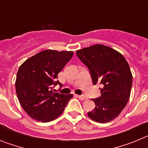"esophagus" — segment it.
I'll return each mask as SVG.
<instances>
[{"label": "esophagus", "instance_id": "1", "mask_svg": "<svg viewBox=\"0 0 148 148\" xmlns=\"http://www.w3.org/2000/svg\"><path fill=\"white\" fill-rule=\"evenodd\" d=\"M77 97H78L79 99H81V100H85V99H87V98H86L84 95H77Z\"/></svg>", "mask_w": 148, "mask_h": 148}]
</instances>
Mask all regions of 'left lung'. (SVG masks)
Instances as JSON below:
<instances>
[{"instance_id": "left-lung-1", "label": "left lung", "mask_w": 148, "mask_h": 148, "mask_svg": "<svg viewBox=\"0 0 148 148\" xmlns=\"http://www.w3.org/2000/svg\"><path fill=\"white\" fill-rule=\"evenodd\" d=\"M76 55L87 66L93 84H102L101 96L92 99L95 108L87 115L96 122L116 119L130 99L132 73L124 56L108 46L95 44L78 50Z\"/></svg>"}]
</instances>
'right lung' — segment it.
Returning a JSON list of instances; mask_svg holds the SVG:
<instances>
[{
  "label": "right lung",
  "mask_w": 148,
  "mask_h": 148,
  "mask_svg": "<svg viewBox=\"0 0 148 148\" xmlns=\"http://www.w3.org/2000/svg\"><path fill=\"white\" fill-rule=\"evenodd\" d=\"M73 56L72 51L47 49L40 52L21 65L17 73L15 89L18 99L26 113L42 122L56 119L64 110L73 94L53 92L58 74Z\"/></svg>",
  "instance_id": "add662e5"
}]
</instances>
